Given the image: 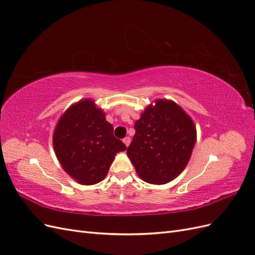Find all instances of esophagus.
<instances>
[{"instance_id":"obj_1","label":"esophagus","mask_w":255,"mask_h":255,"mask_svg":"<svg viewBox=\"0 0 255 255\" xmlns=\"http://www.w3.org/2000/svg\"><path fill=\"white\" fill-rule=\"evenodd\" d=\"M123 142H125V144H126L127 146H128V144H129V142H130V138H129V137H126L125 139H123Z\"/></svg>"}]
</instances>
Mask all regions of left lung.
<instances>
[{"mask_svg":"<svg viewBox=\"0 0 255 255\" xmlns=\"http://www.w3.org/2000/svg\"><path fill=\"white\" fill-rule=\"evenodd\" d=\"M134 128L127 153L140 179L161 185L184 170L196 143V128L179 105L157 100L155 106L145 109Z\"/></svg>","mask_w":255,"mask_h":255,"instance_id":"1","label":"left lung"}]
</instances>
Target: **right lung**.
<instances>
[{
    "mask_svg": "<svg viewBox=\"0 0 255 255\" xmlns=\"http://www.w3.org/2000/svg\"><path fill=\"white\" fill-rule=\"evenodd\" d=\"M53 145L65 171L83 185L101 182L116 153L127 149L91 100L76 103L63 115L53 135Z\"/></svg>",
    "mask_w": 255,
    "mask_h": 255,
    "instance_id": "obj_1",
    "label": "right lung"
}]
</instances>
